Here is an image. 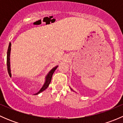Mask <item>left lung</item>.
Listing matches in <instances>:
<instances>
[{"label":"left lung","instance_id":"obj_1","mask_svg":"<svg viewBox=\"0 0 123 123\" xmlns=\"http://www.w3.org/2000/svg\"><path fill=\"white\" fill-rule=\"evenodd\" d=\"M71 89V90H73V89Z\"/></svg>","mask_w":123,"mask_h":123}]
</instances>
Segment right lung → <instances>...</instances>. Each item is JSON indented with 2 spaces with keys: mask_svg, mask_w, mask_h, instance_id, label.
I'll return each mask as SVG.
<instances>
[{
  "mask_svg": "<svg viewBox=\"0 0 123 123\" xmlns=\"http://www.w3.org/2000/svg\"><path fill=\"white\" fill-rule=\"evenodd\" d=\"M11 43H9V47L8 49V52H7V68H8V73L9 75H11V68H10V54H11ZM58 65L56 67H55L54 68H53L49 72L47 75L46 76V79H45V82H44V85H43V87L40 89V90L37 93L34 94V95H38L40 93L42 92L43 91H44V90L47 89L49 86V84H50V81H51L52 80V75L54 74V73L55 72V71L56 69L57 68H58Z\"/></svg>",
  "mask_w": 123,
  "mask_h": 123,
  "instance_id": "right-lung-1",
  "label": "right lung"
}]
</instances>
